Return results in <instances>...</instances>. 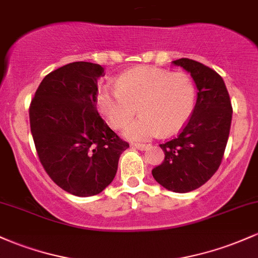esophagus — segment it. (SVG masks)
<instances>
[{
	"mask_svg": "<svg viewBox=\"0 0 258 258\" xmlns=\"http://www.w3.org/2000/svg\"><path fill=\"white\" fill-rule=\"evenodd\" d=\"M131 146H132V147H135V148L141 149V151H143V149H147V148H148V147L151 146V144H144V143H132Z\"/></svg>",
	"mask_w": 258,
	"mask_h": 258,
	"instance_id": "34e87169",
	"label": "esophagus"
}]
</instances>
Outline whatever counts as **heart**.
<instances>
[{
    "instance_id": "b5f03b06",
    "label": "heart",
    "mask_w": 258,
    "mask_h": 258,
    "mask_svg": "<svg viewBox=\"0 0 258 258\" xmlns=\"http://www.w3.org/2000/svg\"><path fill=\"white\" fill-rule=\"evenodd\" d=\"M196 97V84L187 73L138 67L122 73L116 88L99 89L95 103L114 128L128 122L137 107L141 116L124 127L123 134L130 140H148L159 132H179L194 112Z\"/></svg>"
}]
</instances>
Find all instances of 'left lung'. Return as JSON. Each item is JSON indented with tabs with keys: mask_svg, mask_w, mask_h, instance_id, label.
<instances>
[{
	"mask_svg": "<svg viewBox=\"0 0 258 258\" xmlns=\"http://www.w3.org/2000/svg\"><path fill=\"white\" fill-rule=\"evenodd\" d=\"M172 63L191 73L198 90L197 101L180 134L159 144L165 158L152 174L163 187L185 194L201 187L219 168L230 132L233 107L224 81L216 71L189 58Z\"/></svg>",
	"mask_w": 258,
	"mask_h": 258,
	"instance_id": "8db88e82",
	"label": "left lung"
}]
</instances>
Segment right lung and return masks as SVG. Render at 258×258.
<instances>
[{"mask_svg":"<svg viewBox=\"0 0 258 258\" xmlns=\"http://www.w3.org/2000/svg\"><path fill=\"white\" fill-rule=\"evenodd\" d=\"M100 64L72 62L42 79L29 106L39 160L57 186L78 197L100 194L114 180L130 144L97 110Z\"/></svg>","mask_w":258,"mask_h":258,"instance_id":"1","label":"right lung"}]
</instances>
